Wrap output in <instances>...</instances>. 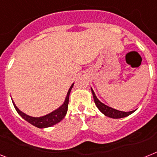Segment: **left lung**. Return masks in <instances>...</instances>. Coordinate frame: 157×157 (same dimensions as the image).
I'll return each instance as SVG.
<instances>
[{
    "label": "left lung",
    "instance_id": "left-lung-1",
    "mask_svg": "<svg viewBox=\"0 0 157 157\" xmlns=\"http://www.w3.org/2000/svg\"><path fill=\"white\" fill-rule=\"evenodd\" d=\"M92 94H93V97H94V102L96 104L97 107L98 108V109L100 110L103 114H105V116L109 117V118H124V117H127V116L132 114L133 112H135L136 110H132V111L129 112H124V111H120V110H118V109H115L114 108H111L108 106V105H105L104 103L101 102L98 99V98L96 97L95 94H94V90L91 88Z\"/></svg>",
    "mask_w": 157,
    "mask_h": 157
}]
</instances>
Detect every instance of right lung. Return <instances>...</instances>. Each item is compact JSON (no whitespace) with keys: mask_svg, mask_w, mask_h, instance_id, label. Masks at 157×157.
I'll list each match as a JSON object with an SVG mask.
<instances>
[{"mask_svg":"<svg viewBox=\"0 0 157 157\" xmlns=\"http://www.w3.org/2000/svg\"><path fill=\"white\" fill-rule=\"evenodd\" d=\"M73 85H74V83L69 88V90H68V92H67V96L65 98V101L63 103V105L59 106L57 109L52 111V113L47 114V115L39 117V118L31 117V116L27 115V114H25L23 112H21L18 108L17 107L16 105L13 102V104L14 105V108L16 109L17 112L21 116V118H23L25 121H27L28 123H30V124H32L34 127H38V128H46V127H52L53 125L59 123L65 117L67 111V107H68L69 94L71 90L73 87Z\"/></svg>","mask_w":157,"mask_h":157,"instance_id":"obj_1","label":"right lung"}]
</instances>
